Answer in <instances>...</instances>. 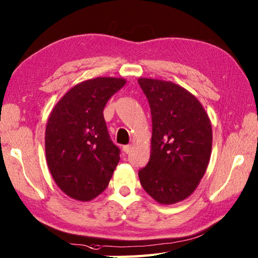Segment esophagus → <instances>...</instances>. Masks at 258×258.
Listing matches in <instances>:
<instances>
[{"mask_svg": "<svg viewBox=\"0 0 258 258\" xmlns=\"http://www.w3.org/2000/svg\"><path fill=\"white\" fill-rule=\"evenodd\" d=\"M131 149H133V146H131V145L123 146V147H122V151H123L124 153H129V152L131 151Z\"/></svg>", "mask_w": 258, "mask_h": 258, "instance_id": "esophagus-1", "label": "esophagus"}]
</instances>
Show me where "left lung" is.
<instances>
[{"label": "left lung", "instance_id": "1", "mask_svg": "<svg viewBox=\"0 0 258 258\" xmlns=\"http://www.w3.org/2000/svg\"><path fill=\"white\" fill-rule=\"evenodd\" d=\"M150 105V160L139 171L142 187L160 204H174L196 191L210 162L212 125L196 96L172 82L138 79Z\"/></svg>", "mask_w": 258, "mask_h": 258}]
</instances>
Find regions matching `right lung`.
Returning a JSON list of instances; mask_svg holds the SVG:
<instances>
[{
	"label": "right lung",
	"instance_id": "add662e5",
	"mask_svg": "<svg viewBox=\"0 0 258 258\" xmlns=\"http://www.w3.org/2000/svg\"><path fill=\"white\" fill-rule=\"evenodd\" d=\"M127 83L97 77L74 86L51 110L45 130L50 174L66 196L87 202L106 190L120 160L104 118V108Z\"/></svg>",
	"mask_w": 258,
	"mask_h": 258
}]
</instances>
